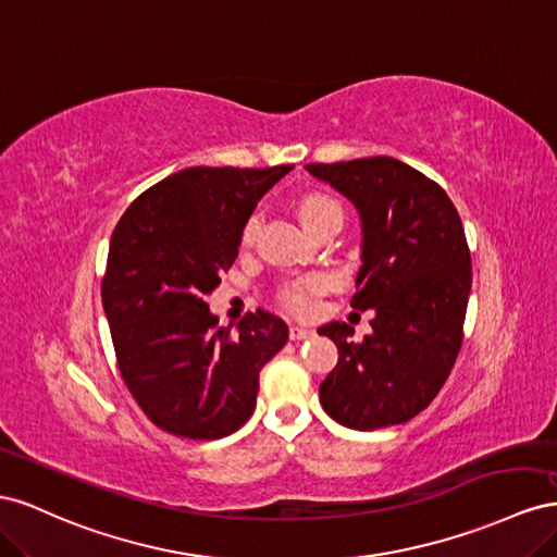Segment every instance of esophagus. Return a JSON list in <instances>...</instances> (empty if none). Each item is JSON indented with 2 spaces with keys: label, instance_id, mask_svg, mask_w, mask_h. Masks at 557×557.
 <instances>
[{
  "label": "esophagus",
  "instance_id": "34e87169",
  "mask_svg": "<svg viewBox=\"0 0 557 557\" xmlns=\"http://www.w3.org/2000/svg\"><path fill=\"white\" fill-rule=\"evenodd\" d=\"M312 336H314V331H310V329H304V326H292L289 329V338L292 341H308Z\"/></svg>",
  "mask_w": 557,
  "mask_h": 557
}]
</instances>
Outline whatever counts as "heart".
I'll list each match as a JSON object with an SVG mask.
<instances>
[{
    "mask_svg": "<svg viewBox=\"0 0 557 557\" xmlns=\"http://www.w3.org/2000/svg\"><path fill=\"white\" fill-rule=\"evenodd\" d=\"M296 210H298V216H300V221H304L306 228L317 226V224H320V221H324L329 216H343L341 205L333 200L331 196H324V194H308V196H304V198L298 200ZM257 228H259V216H251L247 221V226H245L243 240L251 243ZM320 289H322V280L312 277V280L294 282V284H289V287H284L282 298H284V304H287L292 310L304 312L308 308L310 294H317Z\"/></svg>",
    "mask_w": 557,
    "mask_h": 557,
    "instance_id": "heart-1",
    "label": "heart"
}]
</instances>
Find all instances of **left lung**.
Returning a JSON list of instances; mask_svg holds the SVG:
<instances>
[{
  "instance_id": "left-lung-1",
  "label": "left lung",
  "mask_w": 557,
  "mask_h": 557,
  "mask_svg": "<svg viewBox=\"0 0 557 557\" xmlns=\"http://www.w3.org/2000/svg\"><path fill=\"white\" fill-rule=\"evenodd\" d=\"M306 170L355 205L361 265L355 310H373V333L329 322L317 329L338 347L320 385L329 416L357 432L408 422L432 404L462 345L471 253L453 200L436 182L389 156Z\"/></svg>"
}]
</instances>
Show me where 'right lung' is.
<instances>
[{"label":"right lung","mask_w":557,"mask_h":557,"mask_svg":"<svg viewBox=\"0 0 557 557\" xmlns=\"http://www.w3.org/2000/svg\"><path fill=\"white\" fill-rule=\"evenodd\" d=\"M294 165L186 168L145 190L109 243L102 306L119 371L147 418L184 438L237 432L253 412L259 371L289 341L257 310L219 326V287L259 200Z\"/></svg>","instance_id":"obj_1"}]
</instances>
